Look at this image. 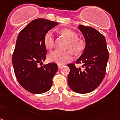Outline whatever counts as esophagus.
<instances>
[{
    "mask_svg": "<svg viewBox=\"0 0 120 120\" xmlns=\"http://www.w3.org/2000/svg\"><path fill=\"white\" fill-rule=\"evenodd\" d=\"M63 66V64H58V68H59V69H60V68H62Z\"/></svg>",
    "mask_w": 120,
    "mask_h": 120,
    "instance_id": "esophagus-1",
    "label": "esophagus"
}]
</instances>
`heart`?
<instances>
[{
	"instance_id": "heart-1",
	"label": "heart",
	"mask_w": 120,
	"mask_h": 120,
	"mask_svg": "<svg viewBox=\"0 0 120 120\" xmlns=\"http://www.w3.org/2000/svg\"><path fill=\"white\" fill-rule=\"evenodd\" d=\"M61 34L65 35L69 40V43L68 46L67 51H60L55 50L49 54V60L52 62L62 64L66 62H70L73 58V52L75 54H80L84 49V43L83 41L78 39V35L75 32L69 29H63L60 31ZM45 46L48 49H51L54 48L55 38L54 32L52 30H49L46 32L44 38Z\"/></svg>"
}]
</instances>
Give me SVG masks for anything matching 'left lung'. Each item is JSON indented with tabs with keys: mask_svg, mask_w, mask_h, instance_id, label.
<instances>
[{
	"mask_svg": "<svg viewBox=\"0 0 120 120\" xmlns=\"http://www.w3.org/2000/svg\"><path fill=\"white\" fill-rule=\"evenodd\" d=\"M84 36L85 48L76 63H82L77 68L74 63L68 64L70 72L68 83L70 88L78 93L85 94L96 89L105 77L109 52L104 35L91 27L79 25Z\"/></svg>",
	"mask_w": 120,
	"mask_h": 120,
	"instance_id": "8db88e82",
	"label": "left lung"
}]
</instances>
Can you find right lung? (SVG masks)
I'll list each match as a JSON object with an SVG mask.
<instances>
[{
    "instance_id": "obj_1",
    "label": "right lung",
    "mask_w": 120,
    "mask_h": 120,
    "mask_svg": "<svg viewBox=\"0 0 120 120\" xmlns=\"http://www.w3.org/2000/svg\"><path fill=\"white\" fill-rule=\"evenodd\" d=\"M57 25L54 21L36 19L24 27L17 38L12 57L15 75L24 89L34 94L48 91L58 70L55 63L42 66L47 54L45 34Z\"/></svg>"
}]
</instances>
